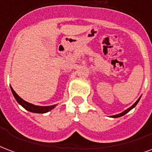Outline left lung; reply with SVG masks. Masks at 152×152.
<instances>
[{
	"label": "left lung",
	"mask_w": 152,
	"mask_h": 152,
	"mask_svg": "<svg viewBox=\"0 0 152 152\" xmlns=\"http://www.w3.org/2000/svg\"><path fill=\"white\" fill-rule=\"evenodd\" d=\"M140 98H141V97H139L138 100L135 102L134 104H133L132 106H131V107H129V108H127L126 110H125V111L122 112V113H121L117 114V115H113V116H112V117H113V118H117V117H122V116H124L125 114H126V113H128V112H129V111H130V110H131V109H133V108H134L135 106L137 105V104H138V101H139V99H140Z\"/></svg>",
	"instance_id": "8db88e82"
}]
</instances>
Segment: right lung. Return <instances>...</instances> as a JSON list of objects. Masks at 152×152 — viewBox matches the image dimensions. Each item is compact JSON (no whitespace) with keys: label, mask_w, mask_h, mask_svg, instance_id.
I'll return each mask as SVG.
<instances>
[{"label":"right lung","mask_w":152,"mask_h":152,"mask_svg":"<svg viewBox=\"0 0 152 152\" xmlns=\"http://www.w3.org/2000/svg\"><path fill=\"white\" fill-rule=\"evenodd\" d=\"M11 91H12V93L14 95V98L17 100V102L20 105H22L23 108L26 109L27 111L31 112V113H48L50 110L53 109L56 106V104L51 105V106H38V105L32 104H30L28 102L25 101L24 99H23L21 97H20L17 93L15 92L14 91V89L12 88V87H10Z\"/></svg>","instance_id":"obj_1"}]
</instances>
